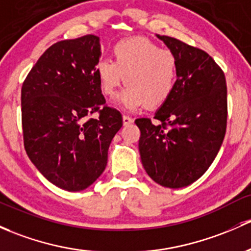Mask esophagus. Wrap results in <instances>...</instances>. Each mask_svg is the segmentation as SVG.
<instances>
[{
    "label": "esophagus",
    "mask_w": 251,
    "mask_h": 251,
    "mask_svg": "<svg viewBox=\"0 0 251 251\" xmlns=\"http://www.w3.org/2000/svg\"><path fill=\"white\" fill-rule=\"evenodd\" d=\"M133 119L131 117H128V115H123V123L124 125H130V124H132Z\"/></svg>",
    "instance_id": "obj_1"
}]
</instances>
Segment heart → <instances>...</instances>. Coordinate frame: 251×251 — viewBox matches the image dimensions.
I'll use <instances>...</instances> for the list:
<instances>
[{"mask_svg": "<svg viewBox=\"0 0 251 251\" xmlns=\"http://www.w3.org/2000/svg\"><path fill=\"white\" fill-rule=\"evenodd\" d=\"M113 61L100 59L95 66L100 90L112 96L124 80L127 84L115 102L124 109L136 110L163 104L176 88L178 60L170 49L152 41L134 37L119 41L112 49Z\"/></svg>", "mask_w": 251, "mask_h": 251, "instance_id": "heart-1", "label": "heart"}]
</instances>
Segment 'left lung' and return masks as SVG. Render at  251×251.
I'll return each instance as SVG.
<instances>
[{
    "instance_id": "obj_1",
    "label": "left lung",
    "mask_w": 251,
    "mask_h": 251,
    "mask_svg": "<svg viewBox=\"0 0 251 251\" xmlns=\"http://www.w3.org/2000/svg\"><path fill=\"white\" fill-rule=\"evenodd\" d=\"M178 60L176 88L149 118L136 119L139 154L148 176L179 189L201 178L223 144L227 123V88L223 70L203 50L156 35Z\"/></svg>"
}]
</instances>
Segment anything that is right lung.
<instances>
[{"instance_id": "right-lung-1", "label": "right lung", "mask_w": 251, "mask_h": 251, "mask_svg": "<svg viewBox=\"0 0 251 251\" xmlns=\"http://www.w3.org/2000/svg\"><path fill=\"white\" fill-rule=\"evenodd\" d=\"M100 38L86 35L52 44L21 88L27 156L51 184L66 191L89 188L103 173L123 117L105 105L95 66ZM95 112L99 118H91Z\"/></svg>"}]
</instances>
